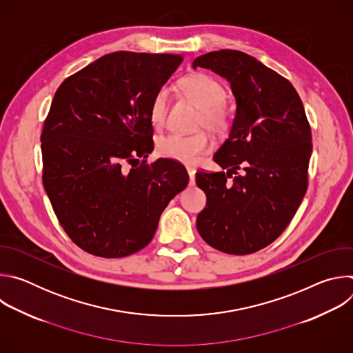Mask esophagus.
I'll return each instance as SVG.
<instances>
[{
	"instance_id": "34e87169",
	"label": "esophagus",
	"mask_w": 353,
	"mask_h": 353,
	"mask_svg": "<svg viewBox=\"0 0 353 353\" xmlns=\"http://www.w3.org/2000/svg\"><path fill=\"white\" fill-rule=\"evenodd\" d=\"M187 173H188V177H190V185H194L195 184V169L187 168Z\"/></svg>"
}]
</instances>
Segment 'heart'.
Instances as JSON below:
<instances>
[{"mask_svg":"<svg viewBox=\"0 0 353 353\" xmlns=\"http://www.w3.org/2000/svg\"><path fill=\"white\" fill-rule=\"evenodd\" d=\"M177 90L201 110V124L215 132H223L229 127V116L223 109L226 90L218 81L204 74H192L179 81ZM166 113L168 94L165 90H158L149 108L150 121L157 128L163 127ZM211 145L205 132L169 134L158 142V152L163 158L183 165H195L199 157L211 149Z\"/></svg>","mask_w":353,"mask_h":353,"instance_id":"b5f03b06","label":"heart"}]
</instances>
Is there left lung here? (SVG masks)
Segmentation results:
<instances>
[{
    "instance_id": "8db88e82",
    "label": "left lung",
    "mask_w": 353,
    "mask_h": 353,
    "mask_svg": "<svg viewBox=\"0 0 353 353\" xmlns=\"http://www.w3.org/2000/svg\"><path fill=\"white\" fill-rule=\"evenodd\" d=\"M196 67L225 78L236 100L229 137L214 155L228 172L196 173L207 195L196 229L222 253H256L279 237L306 194L313 145L305 108L288 79L237 50L199 56Z\"/></svg>"
}]
</instances>
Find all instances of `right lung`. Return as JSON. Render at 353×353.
I'll use <instances>...</instances> for the list:
<instances>
[{
	"mask_svg": "<svg viewBox=\"0 0 353 353\" xmlns=\"http://www.w3.org/2000/svg\"><path fill=\"white\" fill-rule=\"evenodd\" d=\"M181 61L116 52L68 77L53 97L40 137L43 185L65 233L89 254L120 259L143 248L188 184L172 159L134 163L154 150L150 102Z\"/></svg>",
	"mask_w": 353,
	"mask_h": 353,
	"instance_id": "right-lung-1",
	"label": "right lung"
}]
</instances>
